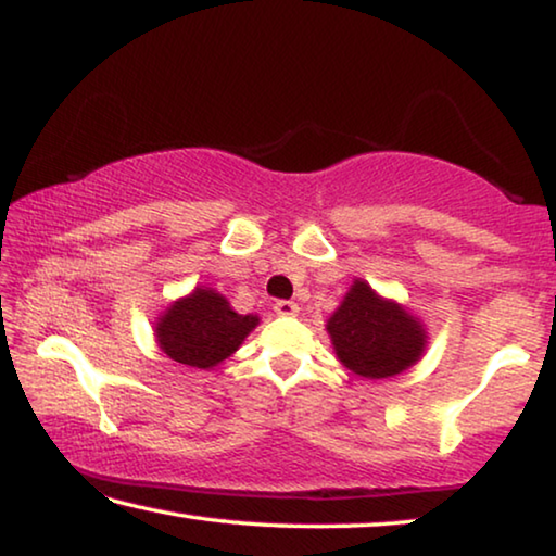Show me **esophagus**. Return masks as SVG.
<instances>
[{"mask_svg":"<svg viewBox=\"0 0 556 556\" xmlns=\"http://www.w3.org/2000/svg\"><path fill=\"white\" fill-rule=\"evenodd\" d=\"M273 311H276L278 315H283V318H293V315L301 313V307H298V303H293V301H278L276 305H273Z\"/></svg>","mask_w":556,"mask_h":556,"instance_id":"1","label":"esophagus"}]
</instances>
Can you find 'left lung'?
Returning a JSON list of instances; mask_svg holds the SVG:
<instances>
[{"label":"left lung","instance_id":"left-lung-1","mask_svg":"<svg viewBox=\"0 0 556 556\" xmlns=\"http://www.w3.org/2000/svg\"><path fill=\"white\" fill-rule=\"evenodd\" d=\"M332 350L350 372L367 380H386L422 361L425 323L403 303L375 293L355 278L326 323Z\"/></svg>","mask_w":556,"mask_h":556}]
</instances>
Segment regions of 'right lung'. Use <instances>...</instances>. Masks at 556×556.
I'll use <instances>...</instances> for the list:
<instances>
[{
	"label": "right lung",
	"instance_id": "add662e5",
	"mask_svg": "<svg viewBox=\"0 0 556 556\" xmlns=\"http://www.w3.org/2000/svg\"><path fill=\"white\" fill-rule=\"evenodd\" d=\"M258 323V315L236 313L218 290L195 286L159 315L153 336L170 361L211 370L233 355Z\"/></svg>",
	"mask_w": 556,
	"mask_h": 556
}]
</instances>
